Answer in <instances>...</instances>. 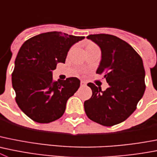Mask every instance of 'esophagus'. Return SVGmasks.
I'll return each instance as SVG.
<instances>
[{
	"instance_id": "esophagus-1",
	"label": "esophagus",
	"mask_w": 157,
	"mask_h": 157,
	"mask_svg": "<svg viewBox=\"0 0 157 157\" xmlns=\"http://www.w3.org/2000/svg\"><path fill=\"white\" fill-rule=\"evenodd\" d=\"M86 82L85 81H81V86H86Z\"/></svg>"
}]
</instances>
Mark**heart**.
Listing matches in <instances>:
<instances>
[{
    "mask_svg": "<svg viewBox=\"0 0 157 157\" xmlns=\"http://www.w3.org/2000/svg\"><path fill=\"white\" fill-rule=\"evenodd\" d=\"M93 44H90V45H89V46H93Z\"/></svg>",
    "mask_w": 157,
    "mask_h": 157,
    "instance_id": "1",
    "label": "heart"
}]
</instances>
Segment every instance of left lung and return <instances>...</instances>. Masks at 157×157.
Segmentation results:
<instances>
[{"label":"left lung","instance_id":"1","mask_svg":"<svg viewBox=\"0 0 157 157\" xmlns=\"http://www.w3.org/2000/svg\"><path fill=\"white\" fill-rule=\"evenodd\" d=\"M87 39L101 49L102 59L96 73L103 75L109 87L102 91L93 83H88L93 95L85 101V111L90 120L110 127L125 121L144 94L143 62L132 46L115 36L94 34Z\"/></svg>","mask_w":157,"mask_h":157}]
</instances>
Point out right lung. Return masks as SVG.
Returning a JSON list of instances; mask_svg holds the SVG:
<instances>
[{"label":"right lung","instance_id":"right-lung-1","mask_svg":"<svg viewBox=\"0 0 157 157\" xmlns=\"http://www.w3.org/2000/svg\"><path fill=\"white\" fill-rule=\"evenodd\" d=\"M84 36L49 32L26 40L20 48L11 75L15 101L29 118L50 123L64 114L66 103L79 88L75 77L54 81L52 71L64 63L69 49Z\"/></svg>","mask_w":157,"mask_h":157}]
</instances>
